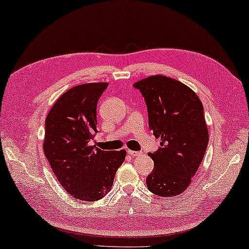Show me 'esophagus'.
Returning <instances> with one entry per match:
<instances>
[{"label": "esophagus", "mask_w": 249, "mask_h": 249, "mask_svg": "<svg viewBox=\"0 0 249 249\" xmlns=\"http://www.w3.org/2000/svg\"><path fill=\"white\" fill-rule=\"evenodd\" d=\"M128 154L131 156V157H138L141 155V152H138V151H133V150H128Z\"/></svg>", "instance_id": "esophagus-1"}]
</instances>
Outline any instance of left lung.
<instances>
[{
	"mask_svg": "<svg viewBox=\"0 0 249 249\" xmlns=\"http://www.w3.org/2000/svg\"><path fill=\"white\" fill-rule=\"evenodd\" d=\"M148 109L149 129L159 138L148 189L160 197L180 195L190 185L208 146V128L198 95L182 82L156 74L137 81Z\"/></svg>",
	"mask_w": 249,
	"mask_h": 249,
	"instance_id": "8db88e82",
	"label": "left lung"
}]
</instances>
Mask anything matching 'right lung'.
<instances>
[{
	"instance_id": "1",
	"label": "right lung",
	"mask_w": 249,
	"mask_h": 249,
	"mask_svg": "<svg viewBox=\"0 0 249 249\" xmlns=\"http://www.w3.org/2000/svg\"><path fill=\"white\" fill-rule=\"evenodd\" d=\"M109 83L71 88L54 102L45 119L43 151L56 179L74 199L95 201L111 189L127 152L91 146L97 130V103Z\"/></svg>"
}]
</instances>
